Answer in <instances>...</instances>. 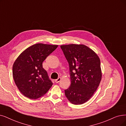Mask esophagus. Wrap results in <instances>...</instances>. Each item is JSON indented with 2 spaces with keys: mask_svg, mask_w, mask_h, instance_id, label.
Listing matches in <instances>:
<instances>
[{
  "mask_svg": "<svg viewBox=\"0 0 126 126\" xmlns=\"http://www.w3.org/2000/svg\"><path fill=\"white\" fill-rule=\"evenodd\" d=\"M60 80H61V78H58L57 79L55 80V83H58L60 81Z\"/></svg>",
  "mask_w": 126,
  "mask_h": 126,
  "instance_id": "obj_1",
  "label": "esophagus"
}]
</instances>
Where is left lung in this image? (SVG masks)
<instances>
[{"mask_svg":"<svg viewBox=\"0 0 126 126\" xmlns=\"http://www.w3.org/2000/svg\"><path fill=\"white\" fill-rule=\"evenodd\" d=\"M60 47L69 63L71 79V85L64 90V94L71 103L83 104L93 96L101 82L100 58L83 44L63 45Z\"/></svg>","mask_w":126,"mask_h":126,"instance_id":"obj_1","label":"left lung"}]
</instances>
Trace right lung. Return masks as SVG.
<instances>
[{"instance_id":"1","label":"right lung","mask_w":126,"mask_h":126,"mask_svg":"<svg viewBox=\"0 0 126 126\" xmlns=\"http://www.w3.org/2000/svg\"><path fill=\"white\" fill-rule=\"evenodd\" d=\"M57 45L35 44L24 51L13 65V77L24 95L37 99L46 94L53 85L42 63Z\"/></svg>"}]
</instances>
